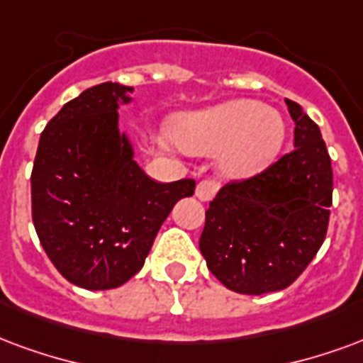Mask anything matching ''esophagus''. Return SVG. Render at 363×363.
Here are the masks:
<instances>
[{"label": "esophagus", "mask_w": 363, "mask_h": 363, "mask_svg": "<svg viewBox=\"0 0 363 363\" xmlns=\"http://www.w3.org/2000/svg\"><path fill=\"white\" fill-rule=\"evenodd\" d=\"M216 192H217V184L213 181H209V179L200 181L198 182V186H196V198H198V200H202V202H209V200L216 196Z\"/></svg>", "instance_id": "esophagus-1"}]
</instances>
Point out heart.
Instances as JSON below:
<instances>
[{"label":"heart","instance_id":"obj_1","mask_svg":"<svg viewBox=\"0 0 363 363\" xmlns=\"http://www.w3.org/2000/svg\"><path fill=\"white\" fill-rule=\"evenodd\" d=\"M284 133L283 115L252 99L184 113L171 125L174 144L184 152H219V171L230 179H246L269 167L283 147Z\"/></svg>","mask_w":363,"mask_h":363}]
</instances>
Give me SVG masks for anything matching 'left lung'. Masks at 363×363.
<instances>
[{
    "label": "left lung",
    "mask_w": 363,
    "mask_h": 363,
    "mask_svg": "<svg viewBox=\"0 0 363 363\" xmlns=\"http://www.w3.org/2000/svg\"><path fill=\"white\" fill-rule=\"evenodd\" d=\"M294 150L209 202L200 252L229 291H283L310 265L327 235L333 169L319 127L292 99Z\"/></svg>",
    "instance_id": "obj_1"
}]
</instances>
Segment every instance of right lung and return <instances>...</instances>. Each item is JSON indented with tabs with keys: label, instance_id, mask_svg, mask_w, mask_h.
Here are the masks:
<instances>
[{
	"label": "right lung",
	"instance_id": "obj_1",
	"mask_svg": "<svg viewBox=\"0 0 363 363\" xmlns=\"http://www.w3.org/2000/svg\"><path fill=\"white\" fill-rule=\"evenodd\" d=\"M130 86L104 82L67 101L40 136L32 221L55 269L86 291L117 289L146 262L157 230L196 182H155L119 133Z\"/></svg>",
	"mask_w": 363,
	"mask_h": 363
}]
</instances>
